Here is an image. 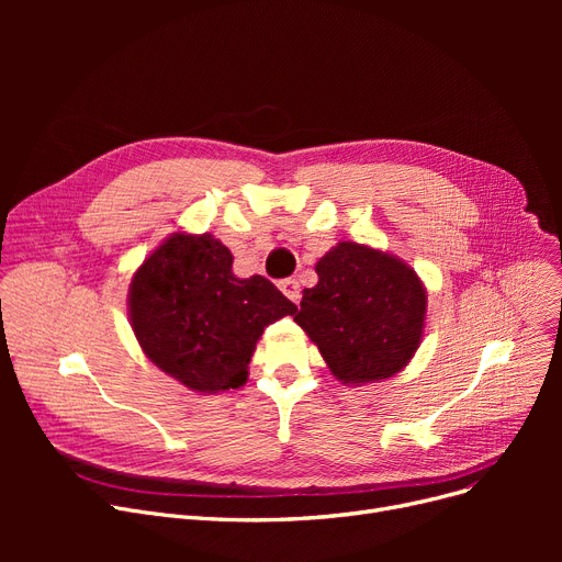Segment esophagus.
Returning a JSON list of instances; mask_svg holds the SVG:
<instances>
[{"instance_id": "1", "label": "esophagus", "mask_w": 562, "mask_h": 562, "mask_svg": "<svg viewBox=\"0 0 562 562\" xmlns=\"http://www.w3.org/2000/svg\"><path fill=\"white\" fill-rule=\"evenodd\" d=\"M278 286H280V291L284 293V296H286L291 303L299 305V301H301V284H299V280L286 278V280H282Z\"/></svg>"}]
</instances>
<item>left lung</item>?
Wrapping results in <instances>:
<instances>
[{"label": "left lung", "instance_id": "8db88e82", "mask_svg": "<svg viewBox=\"0 0 562 562\" xmlns=\"http://www.w3.org/2000/svg\"><path fill=\"white\" fill-rule=\"evenodd\" d=\"M316 276L293 321L333 375L344 385H367L407 367L422 344L428 307L415 269L390 252L341 241L316 261Z\"/></svg>", "mask_w": 562, "mask_h": 562}]
</instances>
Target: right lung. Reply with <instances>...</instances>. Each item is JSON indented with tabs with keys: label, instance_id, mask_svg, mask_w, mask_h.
I'll return each instance as SVG.
<instances>
[{
	"label": "right lung",
	"instance_id": "right-lung-1",
	"mask_svg": "<svg viewBox=\"0 0 562 562\" xmlns=\"http://www.w3.org/2000/svg\"><path fill=\"white\" fill-rule=\"evenodd\" d=\"M212 234L175 232L130 284V321L143 352L200 394L239 390L266 326L296 305L261 276L236 278Z\"/></svg>",
	"mask_w": 562,
	"mask_h": 562
}]
</instances>
